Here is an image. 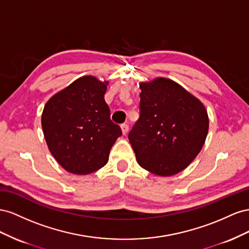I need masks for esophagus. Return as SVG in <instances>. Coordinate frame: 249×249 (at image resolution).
Segmentation results:
<instances>
[{
    "instance_id": "34e87169",
    "label": "esophagus",
    "mask_w": 249,
    "mask_h": 249,
    "mask_svg": "<svg viewBox=\"0 0 249 249\" xmlns=\"http://www.w3.org/2000/svg\"><path fill=\"white\" fill-rule=\"evenodd\" d=\"M121 129H122L123 134H126L127 132H128L129 127H128V125H127V124H122V125H121Z\"/></svg>"
}]
</instances>
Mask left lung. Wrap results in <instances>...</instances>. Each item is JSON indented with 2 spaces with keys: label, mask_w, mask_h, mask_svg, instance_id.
<instances>
[{
  "label": "left lung",
  "mask_w": 249,
  "mask_h": 249,
  "mask_svg": "<svg viewBox=\"0 0 249 249\" xmlns=\"http://www.w3.org/2000/svg\"><path fill=\"white\" fill-rule=\"evenodd\" d=\"M140 88V118L128 134L139 165L160 176L179 173L200 152L207 139V109L167 78L142 82Z\"/></svg>",
  "instance_id": "1"
}]
</instances>
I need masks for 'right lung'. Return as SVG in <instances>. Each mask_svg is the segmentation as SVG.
I'll list each match as a JSON object with an SVG mask.
<instances>
[{
  "mask_svg": "<svg viewBox=\"0 0 249 249\" xmlns=\"http://www.w3.org/2000/svg\"><path fill=\"white\" fill-rule=\"evenodd\" d=\"M107 84L83 76L45 105L41 126L48 148L70 173L85 175L104 167L112 145L122 136L104 100Z\"/></svg>",
  "mask_w": 249,
  "mask_h": 249,
  "instance_id": "add662e5",
  "label": "right lung"
}]
</instances>
